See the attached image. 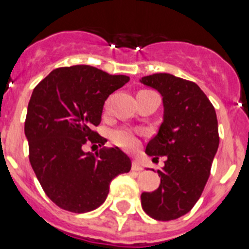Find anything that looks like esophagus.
I'll list each match as a JSON object with an SVG mask.
<instances>
[{
	"instance_id": "obj_1",
	"label": "esophagus",
	"mask_w": 249,
	"mask_h": 249,
	"mask_svg": "<svg viewBox=\"0 0 249 249\" xmlns=\"http://www.w3.org/2000/svg\"><path fill=\"white\" fill-rule=\"evenodd\" d=\"M132 171H142V166H141V164L137 160H134L132 161Z\"/></svg>"
}]
</instances>
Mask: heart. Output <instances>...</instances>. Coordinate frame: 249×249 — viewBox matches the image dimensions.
I'll list each match as a JSON object with an SVG mask.
<instances>
[{"instance_id": "1", "label": "heart", "mask_w": 249, "mask_h": 249, "mask_svg": "<svg viewBox=\"0 0 249 249\" xmlns=\"http://www.w3.org/2000/svg\"><path fill=\"white\" fill-rule=\"evenodd\" d=\"M112 140L115 144L125 149H134L139 145L136 135L129 129H117L112 132Z\"/></svg>"}]
</instances>
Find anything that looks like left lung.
Wrapping results in <instances>:
<instances>
[{
    "label": "left lung",
    "mask_w": 249,
    "mask_h": 249,
    "mask_svg": "<svg viewBox=\"0 0 249 249\" xmlns=\"http://www.w3.org/2000/svg\"><path fill=\"white\" fill-rule=\"evenodd\" d=\"M142 84L162 96L164 117L145 154L165 166L158 170L160 185L142 193V208L158 220H172L189 212L201 196L219 145L214 107L194 82L170 73L142 77Z\"/></svg>",
    "instance_id": "left-lung-1"
}]
</instances>
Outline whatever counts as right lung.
<instances>
[{
  "label": "right lung",
  "mask_w": 249,
  "mask_h": 249,
  "mask_svg": "<svg viewBox=\"0 0 249 249\" xmlns=\"http://www.w3.org/2000/svg\"><path fill=\"white\" fill-rule=\"evenodd\" d=\"M129 80L76 65L52 71L32 91L25 120L29 159L47 196L62 210L85 213L100 207L113 178L131 169L118 147L95 154L83 150L88 142H107L92 127L101 123L107 97Z\"/></svg>",
  "instance_id": "add662e5"
}]
</instances>
